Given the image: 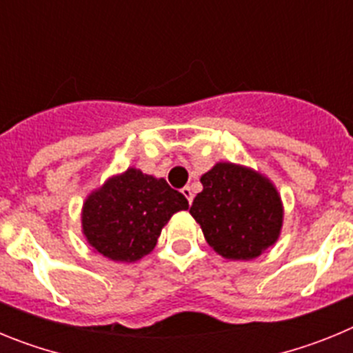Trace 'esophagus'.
I'll return each mask as SVG.
<instances>
[{
	"mask_svg": "<svg viewBox=\"0 0 353 353\" xmlns=\"http://www.w3.org/2000/svg\"><path fill=\"white\" fill-rule=\"evenodd\" d=\"M182 194L185 196L187 201H189V203H192V198H194V196H192V189H191V187H189V185L183 187V189H182Z\"/></svg>",
	"mask_w": 353,
	"mask_h": 353,
	"instance_id": "34e87169",
	"label": "esophagus"
}]
</instances>
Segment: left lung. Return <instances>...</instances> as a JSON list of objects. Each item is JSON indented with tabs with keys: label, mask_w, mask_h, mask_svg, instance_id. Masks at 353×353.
Segmentation results:
<instances>
[{
	"label": "left lung",
	"mask_w": 353,
	"mask_h": 353,
	"mask_svg": "<svg viewBox=\"0 0 353 353\" xmlns=\"http://www.w3.org/2000/svg\"><path fill=\"white\" fill-rule=\"evenodd\" d=\"M203 191L191 215L208 245L228 260H252L274 245L283 226V203L263 174L219 162L201 176Z\"/></svg>",
	"instance_id": "1"
}]
</instances>
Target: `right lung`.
Listing matches in <instances>:
<instances>
[{"label":"right lung","mask_w":353,"mask_h":353,"mask_svg":"<svg viewBox=\"0 0 353 353\" xmlns=\"http://www.w3.org/2000/svg\"><path fill=\"white\" fill-rule=\"evenodd\" d=\"M187 208L185 196L166 180L129 168L86 198L83 233L102 256L130 263L155 248L171 215Z\"/></svg>","instance_id":"right-lung-1"}]
</instances>
